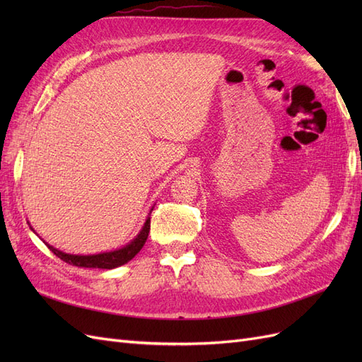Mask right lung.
Returning <instances> with one entry per match:
<instances>
[{
    "instance_id": "obj_1",
    "label": "right lung",
    "mask_w": 362,
    "mask_h": 362,
    "mask_svg": "<svg viewBox=\"0 0 362 362\" xmlns=\"http://www.w3.org/2000/svg\"><path fill=\"white\" fill-rule=\"evenodd\" d=\"M149 229H151V218L148 217L145 226L141 228L140 234L129 245H127L122 249H117L113 252H104V254H98V255H69V254H64V252L54 249L47 243L45 245L54 255L59 257L64 262H68V264H72L76 267H89V269L90 267L92 269H115L125 264V262L133 259L139 254L140 249L144 247L146 242Z\"/></svg>"
}]
</instances>
